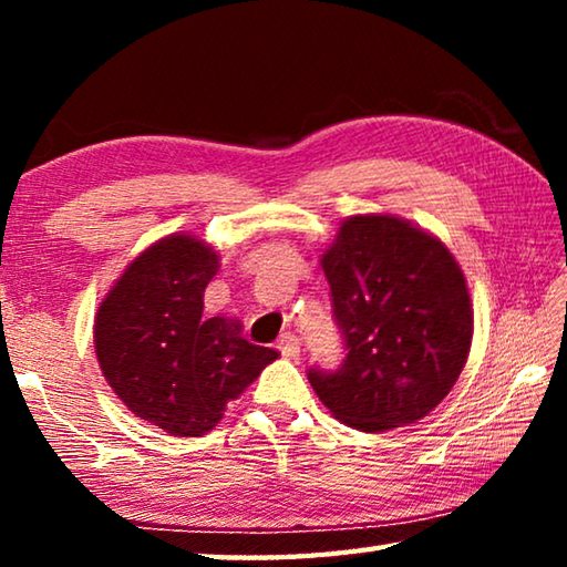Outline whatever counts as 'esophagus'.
Listing matches in <instances>:
<instances>
[{
  "label": "esophagus",
  "instance_id": "obj_1",
  "mask_svg": "<svg viewBox=\"0 0 567 567\" xmlns=\"http://www.w3.org/2000/svg\"><path fill=\"white\" fill-rule=\"evenodd\" d=\"M277 348H280L285 358L295 360L297 354H300V338H297V334H292V332H287V334H282V340L277 342Z\"/></svg>",
  "mask_w": 567,
  "mask_h": 567
}]
</instances>
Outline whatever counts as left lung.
Segmentation results:
<instances>
[{"label": "left lung", "mask_w": 567, "mask_h": 567, "mask_svg": "<svg viewBox=\"0 0 567 567\" xmlns=\"http://www.w3.org/2000/svg\"><path fill=\"white\" fill-rule=\"evenodd\" d=\"M320 262L344 340L338 370H307L322 405L362 433L433 412L473 342V305L450 249L408 219L354 215Z\"/></svg>", "instance_id": "left-lung-1"}]
</instances>
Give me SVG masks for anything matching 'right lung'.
Masks as SVG:
<instances>
[{
    "label": "right lung",
    "mask_w": 567,
    "mask_h": 567,
    "mask_svg": "<svg viewBox=\"0 0 567 567\" xmlns=\"http://www.w3.org/2000/svg\"><path fill=\"white\" fill-rule=\"evenodd\" d=\"M219 255L195 235H169L134 257L94 318V352L110 388L169 435H207L229 400L277 360L243 338L239 320L203 318Z\"/></svg>",
    "instance_id": "1"
}]
</instances>
